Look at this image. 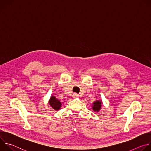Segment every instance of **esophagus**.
Instances as JSON below:
<instances>
[{"label": "esophagus", "instance_id": "esophagus-1", "mask_svg": "<svg viewBox=\"0 0 151 151\" xmlns=\"http://www.w3.org/2000/svg\"><path fill=\"white\" fill-rule=\"evenodd\" d=\"M78 96V94H76V93H73V94H72V97H73V98H76Z\"/></svg>", "mask_w": 151, "mask_h": 151}]
</instances>
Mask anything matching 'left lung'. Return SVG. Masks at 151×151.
Segmentation results:
<instances>
[{
    "instance_id": "8db88e82",
    "label": "left lung",
    "mask_w": 151,
    "mask_h": 151,
    "mask_svg": "<svg viewBox=\"0 0 151 151\" xmlns=\"http://www.w3.org/2000/svg\"><path fill=\"white\" fill-rule=\"evenodd\" d=\"M101 101H96L95 102H94L93 106L92 107L93 111L95 112H99L101 109Z\"/></svg>"
}]
</instances>
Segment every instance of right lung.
<instances>
[{"mask_svg": "<svg viewBox=\"0 0 151 151\" xmlns=\"http://www.w3.org/2000/svg\"><path fill=\"white\" fill-rule=\"evenodd\" d=\"M49 103L52 108L56 111H58V109H60L61 106V103L58 99H57L54 96L51 97Z\"/></svg>", "mask_w": 151, "mask_h": 151, "instance_id": "add662e5", "label": "right lung"}]
</instances>
